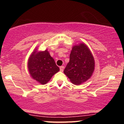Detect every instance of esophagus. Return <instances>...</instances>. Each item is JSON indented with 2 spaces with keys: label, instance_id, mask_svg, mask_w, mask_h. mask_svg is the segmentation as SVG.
I'll use <instances>...</instances> for the list:
<instances>
[{
  "label": "esophagus",
  "instance_id": "1",
  "mask_svg": "<svg viewBox=\"0 0 124 124\" xmlns=\"http://www.w3.org/2000/svg\"><path fill=\"white\" fill-rule=\"evenodd\" d=\"M60 71H61V72H63V70H64V66H60Z\"/></svg>",
  "mask_w": 124,
  "mask_h": 124
}]
</instances>
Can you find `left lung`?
I'll list each match as a JSON object with an SVG mask.
<instances>
[{
  "label": "left lung",
  "instance_id": "1",
  "mask_svg": "<svg viewBox=\"0 0 124 124\" xmlns=\"http://www.w3.org/2000/svg\"><path fill=\"white\" fill-rule=\"evenodd\" d=\"M95 61L92 52L84 43L72 47L70 60L63 72L74 85H79L86 82L93 75Z\"/></svg>",
  "mask_w": 124,
  "mask_h": 124
}]
</instances>
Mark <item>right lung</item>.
I'll use <instances>...</instances> for the list:
<instances>
[{
	"label": "right lung",
	"instance_id": "obj_1",
	"mask_svg": "<svg viewBox=\"0 0 124 124\" xmlns=\"http://www.w3.org/2000/svg\"><path fill=\"white\" fill-rule=\"evenodd\" d=\"M27 67L32 79L41 85L47 83L59 71V67L56 66L47 49L38 51L35 49L28 58Z\"/></svg>",
	"mask_w": 124,
	"mask_h": 124
}]
</instances>
